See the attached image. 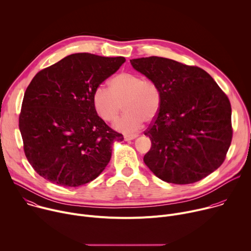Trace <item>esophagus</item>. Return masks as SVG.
I'll list each match as a JSON object with an SVG mask.
<instances>
[{"label": "esophagus", "mask_w": 251, "mask_h": 251, "mask_svg": "<svg viewBox=\"0 0 251 251\" xmlns=\"http://www.w3.org/2000/svg\"><path fill=\"white\" fill-rule=\"evenodd\" d=\"M136 137H138V135H137V134H125V135H124V139H125V141L133 140V139H135Z\"/></svg>", "instance_id": "34e87169"}]
</instances>
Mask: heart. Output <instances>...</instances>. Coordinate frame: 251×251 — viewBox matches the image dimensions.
Instances as JSON below:
<instances>
[{"label":"heart","mask_w":251,"mask_h":251,"mask_svg":"<svg viewBox=\"0 0 251 251\" xmlns=\"http://www.w3.org/2000/svg\"><path fill=\"white\" fill-rule=\"evenodd\" d=\"M92 104L97 115L106 122L116 120L123 105L126 112L114 127L122 132H133L140 129L145 120L156 119L162 95L154 80L133 73H121L110 79L109 89L99 86L94 90Z\"/></svg>","instance_id":"b5f03b06"}]
</instances>
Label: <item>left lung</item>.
Segmentation results:
<instances>
[{
  "label": "left lung",
  "mask_w": 251,
  "mask_h": 251,
  "mask_svg": "<svg viewBox=\"0 0 251 251\" xmlns=\"http://www.w3.org/2000/svg\"><path fill=\"white\" fill-rule=\"evenodd\" d=\"M154 80L161 109L144 132L152 146L147 167L162 181L187 185L201 181L225 162L232 139L228 97L203 69L149 56L130 60Z\"/></svg>",
  "instance_id": "left-lung-1"
}]
</instances>
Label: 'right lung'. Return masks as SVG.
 Masks as SVG:
<instances>
[{"label":"right lung","mask_w":251,"mask_h":251,"mask_svg":"<svg viewBox=\"0 0 251 251\" xmlns=\"http://www.w3.org/2000/svg\"><path fill=\"white\" fill-rule=\"evenodd\" d=\"M126 61L82 52L42 69L28 84L19 127L25 155L41 176L75 188L96 178L123 135L95 112L94 90Z\"/></svg>","instance_id":"obj_1"}]
</instances>
